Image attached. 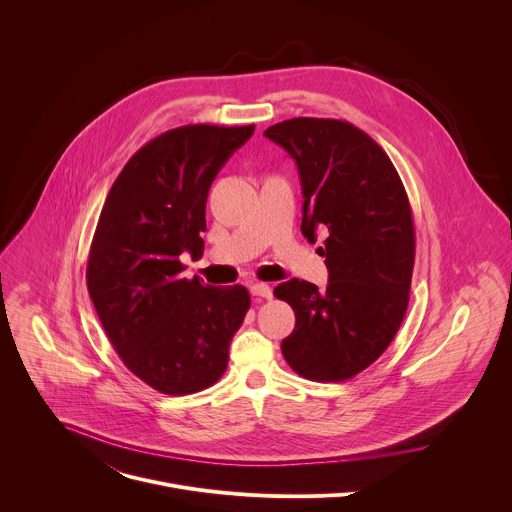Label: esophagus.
<instances>
[{"label":"esophagus","mask_w":512,"mask_h":512,"mask_svg":"<svg viewBox=\"0 0 512 512\" xmlns=\"http://www.w3.org/2000/svg\"><path fill=\"white\" fill-rule=\"evenodd\" d=\"M249 289H251V294L257 296V298H267L269 300L273 296V291L267 283H251Z\"/></svg>","instance_id":"34e87169"}]
</instances>
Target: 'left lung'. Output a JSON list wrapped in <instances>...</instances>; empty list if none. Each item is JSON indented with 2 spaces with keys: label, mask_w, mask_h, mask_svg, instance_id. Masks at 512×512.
Returning a JSON list of instances; mask_svg holds the SVG:
<instances>
[{
  "label": "left lung",
  "mask_w": 512,
  "mask_h": 512,
  "mask_svg": "<svg viewBox=\"0 0 512 512\" xmlns=\"http://www.w3.org/2000/svg\"><path fill=\"white\" fill-rule=\"evenodd\" d=\"M263 135L298 166L304 237L328 235L324 291L296 277L273 289L296 312L281 352L310 381L350 379L385 352L407 312L415 259L407 192L381 145L352 123L296 117Z\"/></svg>",
  "instance_id": "left-lung-1"
}]
</instances>
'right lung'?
Masks as SVG:
<instances>
[{
	"instance_id": "1",
	"label": "right lung",
	"mask_w": 512,
	"mask_h": 512,
	"mask_svg": "<svg viewBox=\"0 0 512 512\" xmlns=\"http://www.w3.org/2000/svg\"><path fill=\"white\" fill-rule=\"evenodd\" d=\"M255 125H184L131 156L103 204L87 263L97 316L125 367L166 395H190L227 371L251 306L243 285L182 277L202 255L212 180Z\"/></svg>"
}]
</instances>
